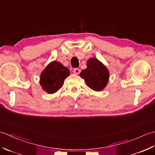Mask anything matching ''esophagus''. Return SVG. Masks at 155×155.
<instances>
[{"mask_svg": "<svg viewBox=\"0 0 155 155\" xmlns=\"http://www.w3.org/2000/svg\"><path fill=\"white\" fill-rule=\"evenodd\" d=\"M80 72H81V70L79 68H74V70H73V73L74 74H78L80 73Z\"/></svg>", "mask_w": 155, "mask_h": 155, "instance_id": "34e87169", "label": "esophagus"}]
</instances>
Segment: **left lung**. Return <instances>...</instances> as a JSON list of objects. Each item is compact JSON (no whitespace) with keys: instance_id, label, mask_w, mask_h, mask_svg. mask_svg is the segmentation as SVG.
Listing matches in <instances>:
<instances>
[{"instance_id":"left-lung-1","label":"left lung","mask_w":155,"mask_h":155,"mask_svg":"<svg viewBox=\"0 0 155 155\" xmlns=\"http://www.w3.org/2000/svg\"><path fill=\"white\" fill-rule=\"evenodd\" d=\"M109 71L107 67L96 58H91L87 62V68L80 73L87 86L94 91H102L109 79Z\"/></svg>"}]
</instances>
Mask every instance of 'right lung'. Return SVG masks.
<instances>
[{
  "instance_id": "1",
  "label": "right lung",
  "mask_w": 155,
  "mask_h": 155,
  "mask_svg": "<svg viewBox=\"0 0 155 155\" xmlns=\"http://www.w3.org/2000/svg\"><path fill=\"white\" fill-rule=\"evenodd\" d=\"M70 74L69 69L61 62L54 61L45 67L40 76V84L42 90L53 94L62 87L64 81Z\"/></svg>"
}]
</instances>
